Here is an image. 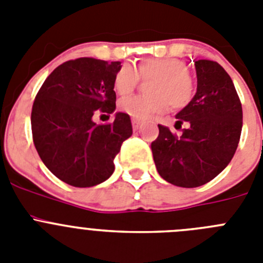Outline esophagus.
<instances>
[{"label": "esophagus", "mask_w": 263, "mask_h": 263, "mask_svg": "<svg viewBox=\"0 0 263 263\" xmlns=\"http://www.w3.org/2000/svg\"><path fill=\"white\" fill-rule=\"evenodd\" d=\"M132 124H133V129L137 130L139 126H141V121L137 120V118H133V120H132Z\"/></svg>", "instance_id": "1"}]
</instances>
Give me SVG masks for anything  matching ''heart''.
I'll use <instances>...</instances> for the list:
<instances>
[{"label": "heart", "mask_w": 263, "mask_h": 263, "mask_svg": "<svg viewBox=\"0 0 263 263\" xmlns=\"http://www.w3.org/2000/svg\"><path fill=\"white\" fill-rule=\"evenodd\" d=\"M148 83L150 96H129L120 101V109L130 117L146 120L168 110L170 104L179 110L191 103L195 96V80L185 62L178 58H146L137 68L125 64L115 76V90L118 95L133 92L139 83Z\"/></svg>", "instance_id": "b5f03b06"}]
</instances>
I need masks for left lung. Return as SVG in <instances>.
I'll list each match as a JSON object with an SVG mask.
<instances>
[{"label":"left lung","instance_id":"left-lung-1","mask_svg":"<svg viewBox=\"0 0 263 263\" xmlns=\"http://www.w3.org/2000/svg\"><path fill=\"white\" fill-rule=\"evenodd\" d=\"M197 89L194 99L176 115L175 125L188 127L176 137L158 125L152 143L158 173L178 187L194 188L211 182L229 164L240 142L242 106L233 81L218 63L195 62Z\"/></svg>","mask_w":263,"mask_h":263}]
</instances>
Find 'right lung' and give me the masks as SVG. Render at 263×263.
Here are the masks:
<instances>
[{
	"mask_svg": "<svg viewBox=\"0 0 263 263\" xmlns=\"http://www.w3.org/2000/svg\"><path fill=\"white\" fill-rule=\"evenodd\" d=\"M121 62L93 58L68 60L53 69L31 110L32 141L53 175L73 187H93L115 171L116 155L133 134L130 117L116 113L111 124L97 125L96 110H116L115 76Z\"/></svg>",
	"mask_w": 263,
	"mask_h": 263,
	"instance_id": "right-lung-1",
	"label": "right lung"
}]
</instances>
